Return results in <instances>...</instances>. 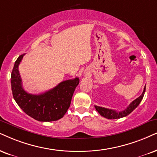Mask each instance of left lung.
Masks as SVG:
<instances>
[{
    "label": "left lung",
    "instance_id": "obj_1",
    "mask_svg": "<svg viewBox=\"0 0 157 157\" xmlns=\"http://www.w3.org/2000/svg\"><path fill=\"white\" fill-rule=\"evenodd\" d=\"M145 91H146V87L144 88L142 94L140 95L138 98H137L136 100H134L132 103H130V104L127 107V109H125L123 111H121V112H117V111L115 110L109 109L104 108V107L98 106H95V108H96V111L99 113V114L106 119L114 120V119H120L124 117H126L128 116V114H130V113H131L132 111L139 105L140 101H142L143 98H144Z\"/></svg>",
    "mask_w": 157,
    "mask_h": 157
}]
</instances>
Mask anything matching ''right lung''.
Returning <instances> with one entry per match:
<instances>
[{"label":"right lung","mask_w":157,"mask_h":157,"mask_svg":"<svg viewBox=\"0 0 157 157\" xmlns=\"http://www.w3.org/2000/svg\"><path fill=\"white\" fill-rule=\"evenodd\" d=\"M24 55L19 56L15 61L11 75V90L15 101L23 112L37 121L51 122L62 118L70 106L73 93L80 82L79 78L63 81L41 94H30L22 88L19 72V65Z\"/></svg>","instance_id":"add662e5"}]
</instances>
